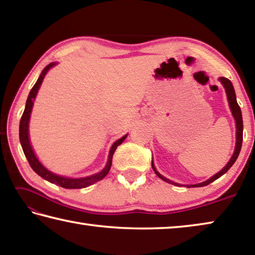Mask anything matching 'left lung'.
Segmentation results:
<instances>
[{
	"label": "left lung",
	"mask_w": 255,
	"mask_h": 255,
	"mask_svg": "<svg viewBox=\"0 0 255 255\" xmlns=\"http://www.w3.org/2000/svg\"><path fill=\"white\" fill-rule=\"evenodd\" d=\"M221 82L224 85V88H225L226 90V94H227V99H228V103H230V107H231V110H232V114L233 116H234L235 118V122H236V147H235V150H234V154H233L232 158L230 159V162H228L226 164V166L224 167V169L218 172L217 174H215L214 176H211V178L209 180L205 181V182H201V183H198V184H192L191 187H205V185L209 184L211 182H214L215 180H217L218 178H221V176L223 174H225L226 172L231 169L233 164L235 163V161L237 159V157H239V154L241 152V147H242V141H243V119H242V111H241V108L239 106V103H237L236 101V96H235V90H234V86H233L232 82L226 79V77H221ZM152 167L155 173H156V175L158 176L159 179H162L163 181H165V182L167 183H171V184H174V185H178V187H181V184L179 183H175L173 182V181H171L169 179L164 178L163 175H161L158 173V172L156 171V169H155L154 164H153V161H152ZM190 187V185H189Z\"/></svg>",
	"instance_id": "left-lung-1"
}]
</instances>
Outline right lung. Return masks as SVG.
I'll return each mask as SVG.
<instances>
[{"label":"right lung","mask_w":255,"mask_h":255,"mask_svg":"<svg viewBox=\"0 0 255 255\" xmlns=\"http://www.w3.org/2000/svg\"><path fill=\"white\" fill-rule=\"evenodd\" d=\"M54 65H55V63H51V64H49V65H47L44 68V71L41 72L39 79H38V81L36 82V84L33 85V88L31 89V91H30V93H29V97L27 99V103H25L24 111H23L22 117H21V120H20V127H19L20 143H21V146H22L23 153L25 155V157H27V159H28L30 166H31L32 170L36 172L38 175H40L42 179H45L47 181H49V182H51V183L57 184V185H59V187L66 188V189L86 188V187H89V185H91L93 183L98 182V181L102 180L108 174V172L110 171V167H111V164H112V156H114L115 150L120 144L123 143V141L125 140V138L127 137V135L122 137L120 139L116 141L114 145H112V147L110 149V153H109V159H108L107 165H106L105 169H103L100 172V173H97V174L91 175V176H86V178L71 179V178H65V176L56 175L54 173H51L50 171L47 170L46 167L42 166L41 163L38 161V158L36 157V155H34L31 145H30L29 135H28V127H29L30 114H31V109H32V106H33L34 98H36V96H37V92L40 88V84H41L42 80H44L47 71H48L50 67H53Z\"/></svg>","instance_id":"right-lung-1"}]
</instances>
